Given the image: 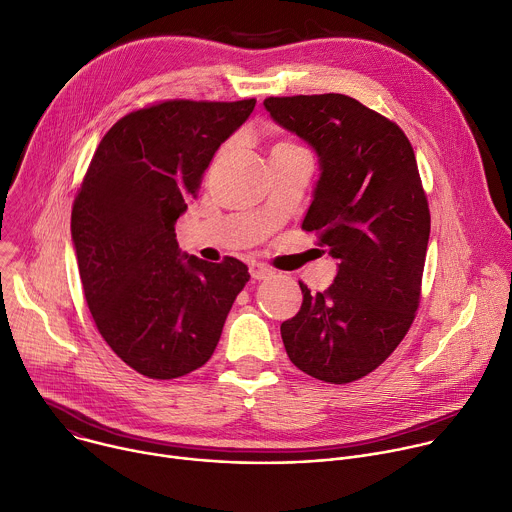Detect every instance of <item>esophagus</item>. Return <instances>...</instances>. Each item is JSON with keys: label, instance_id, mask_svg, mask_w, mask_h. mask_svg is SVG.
I'll list each match as a JSON object with an SVG mask.
<instances>
[{"label": "esophagus", "instance_id": "34e87169", "mask_svg": "<svg viewBox=\"0 0 512 512\" xmlns=\"http://www.w3.org/2000/svg\"><path fill=\"white\" fill-rule=\"evenodd\" d=\"M249 273H251V277H253V279H257V281L267 279V277H271V275H273V271H271L267 265H263V263H251Z\"/></svg>", "mask_w": 512, "mask_h": 512}]
</instances>
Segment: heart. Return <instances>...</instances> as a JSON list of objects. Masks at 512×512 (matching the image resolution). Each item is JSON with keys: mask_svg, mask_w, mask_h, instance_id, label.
I'll return each mask as SVG.
<instances>
[{"mask_svg": "<svg viewBox=\"0 0 512 512\" xmlns=\"http://www.w3.org/2000/svg\"><path fill=\"white\" fill-rule=\"evenodd\" d=\"M296 148H298V145L289 143V141H277V143H273L271 156H277V154H283V152H289V150H296Z\"/></svg>", "mask_w": 512, "mask_h": 512, "instance_id": "heart-1", "label": "heart"}]
</instances>
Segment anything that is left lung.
<instances>
[{
    "label": "left lung",
    "instance_id": "1",
    "mask_svg": "<svg viewBox=\"0 0 512 512\" xmlns=\"http://www.w3.org/2000/svg\"><path fill=\"white\" fill-rule=\"evenodd\" d=\"M271 117L306 139L320 180L302 223L338 259L334 283L281 324L289 360L334 385L358 381L391 356L421 300L429 204L403 129L338 95L267 97Z\"/></svg>",
    "mask_w": 512,
    "mask_h": 512
}]
</instances>
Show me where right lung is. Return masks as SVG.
I'll list each match as a JSON object with an SVG mask.
<instances>
[{
    "mask_svg": "<svg viewBox=\"0 0 512 512\" xmlns=\"http://www.w3.org/2000/svg\"><path fill=\"white\" fill-rule=\"evenodd\" d=\"M255 99L160 101L101 139L70 214L83 294L111 350L139 375L184 377L212 356L249 269L180 255L176 221Z\"/></svg>",
    "mask_w": 512,
    "mask_h": 512,
    "instance_id": "add662e5",
    "label": "right lung"
}]
</instances>
